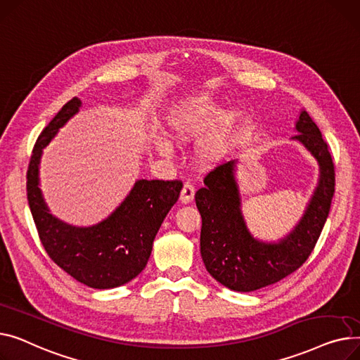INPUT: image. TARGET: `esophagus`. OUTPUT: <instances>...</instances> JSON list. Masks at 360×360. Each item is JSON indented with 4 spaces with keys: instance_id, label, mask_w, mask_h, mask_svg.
Segmentation results:
<instances>
[{
    "instance_id": "34e87169",
    "label": "esophagus",
    "mask_w": 360,
    "mask_h": 360,
    "mask_svg": "<svg viewBox=\"0 0 360 360\" xmlns=\"http://www.w3.org/2000/svg\"><path fill=\"white\" fill-rule=\"evenodd\" d=\"M193 198H195V186H193L192 183L186 181L184 186H183V188H181L180 200H181L183 203H188V202L193 200Z\"/></svg>"
}]
</instances>
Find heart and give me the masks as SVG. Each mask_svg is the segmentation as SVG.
Returning a JSON list of instances; mask_svg holds the SVG:
<instances>
[{"instance_id": "b5f03b06", "label": "heart", "mask_w": 360, "mask_h": 360, "mask_svg": "<svg viewBox=\"0 0 360 360\" xmlns=\"http://www.w3.org/2000/svg\"><path fill=\"white\" fill-rule=\"evenodd\" d=\"M218 110L219 105L209 97L181 101L168 116V129L179 141L195 139L207 128ZM238 120L240 115L234 110L224 112L217 119L199 145V158L203 162H215L225 157L231 148ZM157 148L164 155L172 154V143L165 139H160Z\"/></svg>"}]
</instances>
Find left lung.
<instances>
[{"label": "left lung", "mask_w": 360, "mask_h": 360, "mask_svg": "<svg viewBox=\"0 0 360 360\" xmlns=\"http://www.w3.org/2000/svg\"><path fill=\"white\" fill-rule=\"evenodd\" d=\"M297 131L300 134L293 139L302 142L319 161L321 179L304 218L281 243H260L247 231L234 180V161L214 167L195 195L202 217V260L212 278L232 290H257L289 276L307 262L321 236L334 196V162L319 126L305 110L300 115Z\"/></svg>", "instance_id": "obj_1"}]
</instances>
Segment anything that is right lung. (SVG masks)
<instances>
[{
	"label": "right lung",
	"instance_id": "add662e5",
	"mask_svg": "<svg viewBox=\"0 0 360 360\" xmlns=\"http://www.w3.org/2000/svg\"><path fill=\"white\" fill-rule=\"evenodd\" d=\"M79 104L77 97L71 98L40 132L27 168V200L40 243L52 262L84 285L110 289L131 282L143 270L183 183L139 180L112 217L90 228H75L53 218L39 188V161L41 150L78 112Z\"/></svg>",
	"mask_w": 360,
	"mask_h": 360
}]
</instances>
